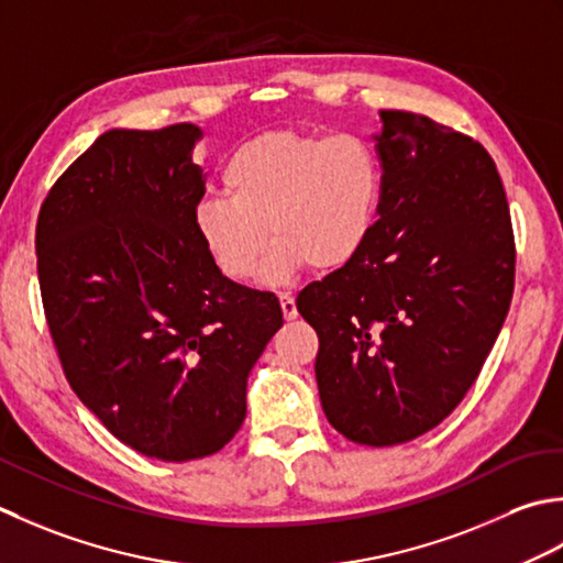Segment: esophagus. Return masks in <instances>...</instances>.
I'll return each mask as SVG.
<instances>
[{
	"label": "esophagus",
	"mask_w": 563,
	"mask_h": 563,
	"mask_svg": "<svg viewBox=\"0 0 563 563\" xmlns=\"http://www.w3.org/2000/svg\"><path fill=\"white\" fill-rule=\"evenodd\" d=\"M279 303H282V313L286 320H294L298 316L296 311V298L291 294H282L279 296Z\"/></svg>",
	"instance_id": "obj_1"
}]
</instances>
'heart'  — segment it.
I'll return each mask as SVG.
<instances>
[{"label":"heart","mask_w":563,"mask_h":563,"mask_svg":"<svg viewBox=\"0 0 563 563\" xmlns=\"http://www.w3.org/2000/svg\"><path fill=\"white\" fill-rule=\"evenodd\" d=\"M225 197L194 209V231L218 272L255 277L272 238L267 282L311 265L345 267L372 233L382 169L374 151L350 133L265 131L235 145L221 165Z\"/></svg>","instance_id":"heart-1"}]
</instances>
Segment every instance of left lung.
Returning a JSON list of instances; mask_svg holds the SVG:
<instances>
[{"mask_svg":"<svg viewBox=\"0 0 563 563\" xmlns=\"http://www.w3.org/2000/svg\"><path fill=\"white\" fill-rule=\"evenodd\" d=\"M382 121L378 221L357 257L296 298L318 332L325 418L369 446L416 440L462 404L515 289L510 209L486 147L420 113Z\"/></svg>","mask_w":563,"mask_h":563,"instance_id":"obj_1","label":"left lung"}]
</instances>
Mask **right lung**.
I'll return each instance as SVG.
<instances>
[{
	"mask_svg": "<svg viewBox=\"0 0 563 563\" xmlns=\"http://www.w3.org/2000/svg\"><path fill=\"white\" fill-rule=\"evenodd\" d=\"M199 137L194 123L107 131L55 181L36 223L67 382L113 438L163 462L235 438L247 374L284 323L277 296L223 277L199 243Z\"/></svg>",
	"mask_w": 563,
	"mask_h": 563,
	"instance_id": "1",
	"label": "right lung"
}]
</instances>
